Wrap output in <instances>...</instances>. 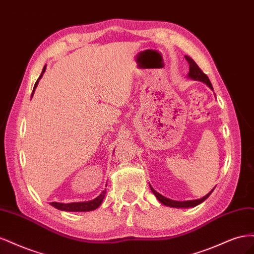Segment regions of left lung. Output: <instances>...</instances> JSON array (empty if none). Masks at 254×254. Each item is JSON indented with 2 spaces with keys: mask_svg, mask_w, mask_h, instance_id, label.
<instances>
[{
  "mask_svg": "<svg viewBox=\"0 0 254 254\" xmlns=\"http://www.w3.org/2000/svg\"><path fill=\"white\" fill-rule=\"evenodd\" d=\"M186 59L188 60V63H189V64H190L189 77L193 78V79H196V80H200V81H202V82L206 83L207 86H209L211 89H213V87H212V83H211V81H210L209 77H207L206 74H204V73L202 72L201 68L198 66V64L195 63V61H194L193 59H191L190 57H189V56H186ZM150 189H151V190H152V193L156 195V197L159 199V201H160L161 203H163V204L168 205V206H173V207H190V206H195V205H197V204H199V203L203 202V201L205 200V199L212 194V191H213V190H212L209 194L205 195V196H204V197H202L201 199H197V200L175 201V200H171V199L165 198L164 196H162L161 194H159L158 191H156V190H153L151 187H150Z\"/></svg>",
  "mask_w": 254,
  "mask_h": 254,
  "instance_id": "obj_1",
  "label": "left lung"
}]
</instances>
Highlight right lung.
Returning a JSON list of instances; mask_svg holds the SVG:
<instances>
[{"label": "right lung", "mask_w": 254, "mask_h": 254, "mask_svg": "<svg viewBox=\"0 0 254 254\" xmlns=\"http://www.w3.org/2000/svg\"><path fill=\"white\" fill-rule=\"evenodd\" d=\"M45 71V65L42 70V73L40 75V77L38 78V80L36 81L35 86H34V90H33V93L32 96L35 92L36 87L38 86V82H39L40 78L42 77V75ZM106 194V190H104L103 193L99 195L98 197H96L95 199H93L92 201H86V202H73V203H58V202H51V205L55 206L56 209L61 210V211H68V212H87V211H93L95 209L102 204L103 202V199L105 197Z\"/></svg>", "instance_id": "1"}]
</instances>
